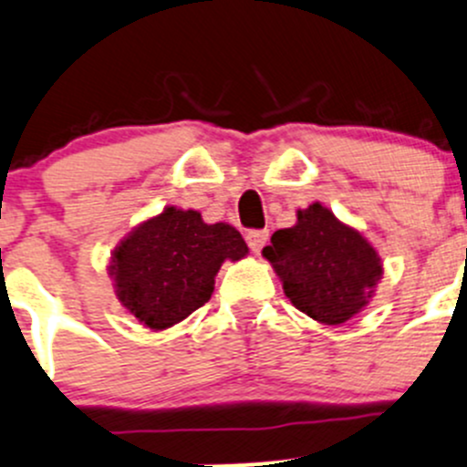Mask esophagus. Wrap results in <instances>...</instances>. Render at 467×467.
Wrapping results in <instances>:
<instances>
[{"label":"esophagus","mask_w":467,"mask_h":467,"mask_svg":"<svg viewBox=\"0 0 467 467\" xmlns=\"http://www.w3.org/2000/svg\"><path fill=\"white\" fill-rule=\"evenodd\" d=\"M267 238H269L267 229H252V232H247L249 249H252L254 254H261V249L267 244Z\"/></svg>","instance_id":"1"}]
</instances>
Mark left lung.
I'll return each instance as SVG.
<instances>
[{
	"label": "left lung",
	"mask_w": 467,
	"mask_h": 467,
	"mask_svg": "<svg viewBox=\"0 0 467 467\" xmlns=\"http://www.w3.org/2000/svg\"><path fill=\"white\" fill-rule=\"evenodd\" d=\"M296 310L337 326L371 299L382 263L362 234L339 223L319 202L296 211V224L278 229L263 249Z\"/></svg>",
	"instance_id": "8db88e82"
}]
</instances>
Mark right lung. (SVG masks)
I'll return each mask as SVG.
<instances>
[{"label": "right lung", "mask_w": 467, "mask_h": 467, "mask_svg": "<svg viewBox=\"0 0 467 467\" xmlns=\"http://www.w3.org/2000/svg\"><path fill=\"white\" fill-rule=\"evenodd\" d=\"M247 252L232 224H206L198 211L166 206L121 240L109 272L128 312L148 328L163 330L204 306L220 265Z\"/></svg>", "instance_id": "add662e5"}]
</instances>
